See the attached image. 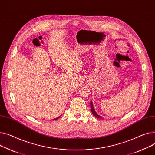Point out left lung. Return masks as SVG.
<instances>
[{"instance_id": "left-lung-1", "label": "left lung", "mask_w": 155, "mask_h": 155, "mask_svg": "<svg viewBox=\"0 0 155 155\" xmlns=\"http://www.w3.org/2000/svg\"><path fill=\"white\" fill-rule=\"evenodd\" d=\"M91 111H92V113H93V114L94 115V116H95L97 118H102V117L101 116H99V115H98L97 113H96V112L95 111V110H94V106H93V102L92 101H91Z\"/></svg>"}]
</instances>
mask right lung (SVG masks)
I'll return each instance as SVG.
<instances>
[{
	"instance_id": "right-lung-1",
	"label": "right lung",
	"mask_w": 155,
	"mask_h": 155,
	"mask_svg": "<svg viewBox=\"0 0 155 155\" xmlns=\"http://www.w3.org/2000/svg\"><path fill=\"white\" fill-rule=\"evenodd\" d=\"M61 117V116H59V117H56V118H55V119H54L53 120H58V118H59Z\"/></svg>"
}]
</instances>
